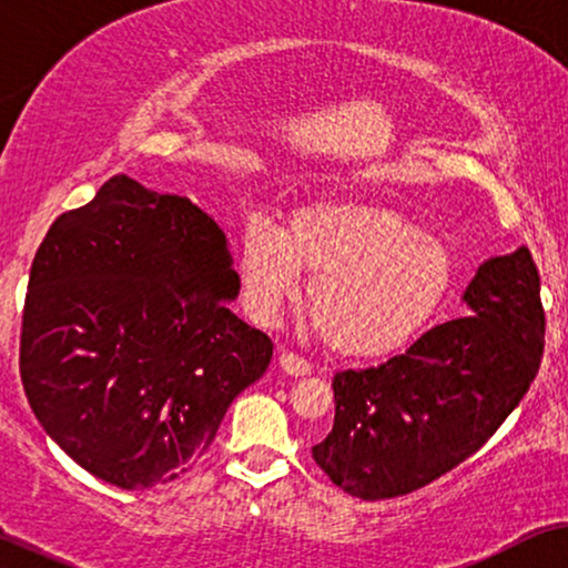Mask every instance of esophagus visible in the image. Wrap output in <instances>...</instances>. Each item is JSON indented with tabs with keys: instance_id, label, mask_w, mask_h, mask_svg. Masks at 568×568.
<instances>
[{
	"instance_id": "esophagus-1",
	"label": "esophagus",
	"mask_w": 568,
	"mask_h": 568,
	"mask_svg": "<svg viewBox=\"0 0 568 568\" xmlns=\"http://www.w3.org/2000/svg\"><path fill=\"white\" fill-rule=\"evenodd\" d=\"M277 363H280V368H283V372L288 374V376H306V374H312V366H308V361L298 358L296 353H280Z\"/></svg>"
}]
</instances>
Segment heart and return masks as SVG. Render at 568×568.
Listing matches in <instances>:
<instances>
[{
	"label": "heart",
	"mask_w": 568,
	"mask_h": 568,
	"mask_svg": "<svg viewBox=\"0 0 568 568\" xmlns=\"http://www.w3.org/2000/svg\"><path fill=\"white\" fill-rule=\"evenodd\" d=\"M312 272L306 312L332 351L382 355L405 345L447 296L455 262L397 207L372 200H316L285 231L252 221L241 236L239 277L254 320L275 322Z\"/></svg>",
	"instance_id": "1"
}]
</instances>
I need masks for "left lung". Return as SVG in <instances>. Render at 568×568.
<instances>
[{"label": "left lung", "instance_id": "left-lung-1", "mask_svg": "<svg viewBox=\"0 0 568 568\" xmlns=\"http://www.w3.org/2000/svg\"><path fill=\"white\" fill-rule=\"evenodd\" d=\"M436 324L379 366L335 374V423L312 455L345 494H413L475 455L540 368L546 314L527 246L490 256Z\"/></svg>", "mask_w": 568, "mask_h": 568}]
</instances>
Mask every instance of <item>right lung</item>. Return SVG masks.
Here are the masks:
<instances>
[{
	"label": "right lung",
	"instance_id": "add662e5",
	"mask_svg": "<svg viewBox=\"0 0 568 568\" xmlns=\"http://www.w3.org/2000/svg\"><path fill=\"white\" fill-rule=\"evenodd\" d=\"M239 291L213 217L109 179L57 217L30 267L20 376L38 423L116 488L192 470L272 358L270 337L229 308Z\"/></svg>",
	"mask_w": 568,
	"mask_h": 568
}]
</instances>
